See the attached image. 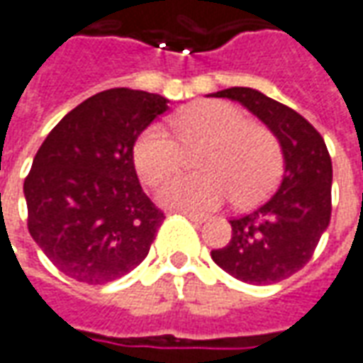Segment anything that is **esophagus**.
Segmentation results:
<instances>
[{"instance_id":"esophagus-1","label":"esophagus","mask_w":363,"mask_h":363,"mask_svg":"<svg viewBox=\"0 0 363 363\" xmlns=\"http://www.w3.org/2000/svg\"><path fill=\"white\" fill-rule=\"evenodd\" d=\"M182 215H186L187 219H191V221H196V223H203L207 219V215H201V213H196V211H189V209H184Z\"/></svg>"}]
</instances>
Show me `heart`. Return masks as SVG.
<instances>
[{
	"instance_id": "1",
	"label": "heart",
	"mask_w": 363,
	"mask_h": 363,
	"mask_svg": "<svg viewBox=\"0 0 363 363\" xmlns=\"http://www.w3.org/2000/svg\"><path fill=\"white\" fill-rule=\"evenodd\" d=\"M174 128L179 140L164 124L154 122L140 132L132 148L142 182L157 186L184 164V145L191 150L206 144L197 156V167L206 172L167 179L157 194L164 206L207 211L233 196L237 206L249 207L277 186L282 169L281 146L269 130L251 124L239 106L223 101L199 102L174 120Z\"/></svg>"
}]
</instances>
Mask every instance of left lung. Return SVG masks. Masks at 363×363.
<instances>
[{"mask_svg":"<svg viewBox=\"0 0 363 363\" xmlns=\"http://www.w3.org/2000/svg\"><path fill=\"white\" fill-rule=\"evenodd\" d=\"M251 110L281 144L284 174L277 194L231 219V241L211 251L225 272L249 284H274L311 261L332 213V160L324 138L296 110L267 94L233 86L213 92Z\"/></svg>","mask_w":363,"mask_h":363,"instance_id":"8db88e82","label":"left lung"}]
</instances>
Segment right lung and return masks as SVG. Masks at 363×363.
<instances>
[{
    "label": "right lung",
    "mask_w": 363,
    "mask_h": 363,
    "mask_svg": "<svg viewBox=\"0 0 363 363\" xmlns=\"http://www.w3.org/2000/svg\"><path fill=\"white\" fill-rule=\"evenodd\" d=\"M167 102L154 92L102 91L72 108L35 154L23 184L27 227L62 274L104 284L148 257L166 217L140 186L132 148Z\"/></svg>",
    "instance_id": "right-lung-1"
}]
</instances>
